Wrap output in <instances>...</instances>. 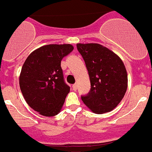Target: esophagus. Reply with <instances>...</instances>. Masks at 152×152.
Instances as JSON below:
<instances>
[{
	"mask_svg": "<svg viewBox=\"0 0 152 152\" xmlns=\"http://www.w3.org/2000/svg\"><path fill=\"white\" fill-rule=\"evenodd\" d=\"M73 89L75 90V91L77 89V85H76V84H73Z\"/></svg>",
	"mask_w": 152,
	"mask_h": 152,
	"instance_id": "1",
	"label": "esophagus"
}]
</instances>
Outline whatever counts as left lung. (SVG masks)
<instances>
[{"label": "left lung", "instance_id": "8db88e82", "mask_svg": "<svg viewBox=\"0 0 152 152\" xmlns=\"http://www.w3.org/2000/svg\"><path fill=\"white\" fill-rule=\"evenodd\" d=\"M88 69L91 90L82 97L83 103L95 113H107L124 98L128 86L125 65L117 54L97 43L76 45Z\"/></svg>", "mask_w": 152, "mask_h": 152}]
</instances>
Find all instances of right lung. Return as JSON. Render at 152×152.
Wrapping results in <instances>:
<instances>
[{
    "mask_svg": "<svg viewBox=\"0 0 152 152\" xmlns=\"http://www.w3.org/2000/svg\"><path fill=\"white\" fill-rule=\"evenodd\" d=\"M73 48L69 44L42 46L23 64L20 90L30 107L41 115L54 117L62 109L70 89L64 80L61 63Z\"/></svg>",
    "mask_w": 152,
    "mask_h": 152,
    "instance_id": "obj_1",
    "label": "right lung"
}]
</instances>
